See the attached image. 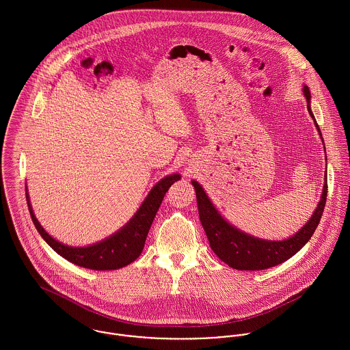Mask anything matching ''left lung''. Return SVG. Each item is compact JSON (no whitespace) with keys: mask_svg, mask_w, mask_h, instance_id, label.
<instances>
[{"mask_svg":"<svg viewBox=\"0 0 350 350\" xmlns=\"http://www.w3.org/2000/svg\"><path fill=\"white\" fill-rule=\"evenodd\" d=\"M306 100L310 103V90L307 86L303 88ZM307 109L314 118L310 105ZM318 131L319 126L315 122ZM321 135V131H319ZM193 186L196 187L198 211L202 226L206 232V236L210 243V248L214 253L229 267L240 271H260L275 267L290 257H293L297 252H299L306 243L314 234L321 217L323 214V208L326 204L327 197V176L325 178L323 194L321 202L315 208L310 221L300 229L299 232L288 240L284 241H265L248 236L232 225H229L215 210L213 203L207 198L206 193L200 187L198 182L193 180Z\"/></svg>","mask_w":350,"mask_h":350,"instance_id":"1","label":"left lung"}]
</instances>
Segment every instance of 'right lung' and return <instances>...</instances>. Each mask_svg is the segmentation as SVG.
<instances>
[{
    "label": "right lung",
    "instance_id": "right-lung-1",
    "mask_svg": "<svg viewBox=\"0 0 350 350\" xmlns=\"http://www.w3.org/2000/svg\"><path fill=\"white\" fill-rule=\"evenodd\" d=\"M180 179V175L174 174L164 179H161L152 190L148 197L143 202L139 211L135 217L114 236L100 241L96 245L86 247V248H72L60 244L40 226L36 217L33 215L32 207L29 204L28 194L27 202L28 208L31 213V218L33 221L35 228L40 233V236L46 240L52 250L57 254L64 257L66 260L89 269L96 271H107V269H117L122 268L131 262H133L143 252L150 225L153 218L161 204L168 189Z\"/></svg>",
    "mask_w": 350,
    "mask_h": 350
}]
</instances>
